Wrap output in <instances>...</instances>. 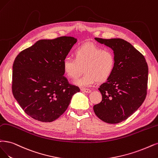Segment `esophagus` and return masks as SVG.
<instances>
[{
	"label": "esophagus",
	"instance_id": "34e87169",
	"mask_svg": "<svg viewBox=\"0 0 158 158\" xmlns=\"http://www.w3.org/2000/svg\"><path fill=\"white\" fill-rule=\"evenodd\" d=\"M81 90L82 92H86V93H90L91 92V90L89 89H81Z\"/></svg>",
	"mask_w": 158,
	"mask_h": 158
}]
</instances>
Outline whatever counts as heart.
Listing matches in <instances>:
<instances>
[{
    "label": "heart",
    "mask_w": 158,
    "mask_h": 158,
    "mask_svg": "<svg viewBox=\"0 0 158 158\" xmlns=\"http://www.w3.org/2000/svg\"><path fill=\"white\" fill-rule=\"evenodd\" d=\"M75 58L66 57L62 61L64 72L68 78L74 79L82 72L85 73L74 81L81 87H88L98 82L106 81L115 67L113 52L93 43H86L75 51Z\"/></svg>",
    "instance_id": "heart-1"
}]
</instances>
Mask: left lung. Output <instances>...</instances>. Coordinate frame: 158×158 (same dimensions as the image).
<instances>
[{"mask_svg": "<svg viewBox=\"0 0 158 158\" xmlns=\"http://www.w3.org/2000/svg\"><path fill=\"white\" fill-rule=\"evenodd\" d=\"M113 51L114 71L98 90L102 102L93 107L98 117L109 124L126 120L140 107L147 96L148 68L144 56L120 38H94Z\"/></svg>", "mask_w": 158, "mask_h": 158, "instance_id": "1", "label": "left lung"}]
</instances>
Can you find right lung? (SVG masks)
I'll list each match as a JSON object with an SVG mask.
<instances>
[{"mask_svg":"<svg viewBox=\"0 0 158 158\" xmlns=\"http://www.w3.org/2000/svg\"><path fill=\"white\" fill-rule=\"evenodd\" d=\"M77 39L62 36L40 40L22 51L13 64L12 93L24 111L44 122L55 120L66 111L78 86L64 77L62 61Z\"/></svg>","mask_w":158,"mask_h":158,"instance_id":"1","label":"right lung"}]
</instances>
